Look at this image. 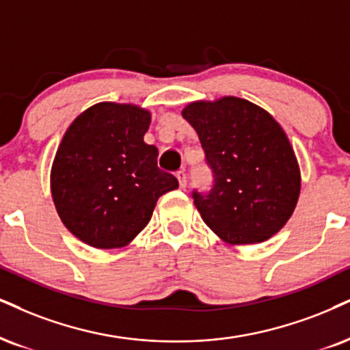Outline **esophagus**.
<instances>
[{
    "instance_id": "1",
    "label": "esophagus",
    "mask_w": 350,
    "mask_h": 350,
    "mask_svg": "<svg viewBox=\"0 0 350 350\" xmlns=\"http://www.w3.org/2000/svg\"><path fill=\"white\" fill-rule=\"evenodd\" d=\"M176 178H178L180 188H187V185H188V176H187V174H185L183 170L176 172Z\"/></svg>"
}]
</instances>
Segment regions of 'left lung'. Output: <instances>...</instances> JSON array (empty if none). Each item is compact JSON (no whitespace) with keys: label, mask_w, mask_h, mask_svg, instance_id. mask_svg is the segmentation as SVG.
Segmentation results:
<instances>
[{"label":"left lung","mask_w":350,"mask_h":350,"mask_svg":"<svg viewBox=\"0 0 350 350\" xmlns=\"http://www.w3.org/2000/svg\"><path fill=\"white\" fill-rule=\"evenodd\" d=\"M182 115L196 129L213 172L209 191L191 193L206 226L232 245L278 234L300 195L299 163L279 123L239 97L193 102Z\"/></svg>","instance_id":"8db88e82"}]
</instances>
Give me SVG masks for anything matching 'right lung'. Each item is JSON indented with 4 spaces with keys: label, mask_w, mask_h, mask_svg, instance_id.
<instances>
[{
    "label": "right lung",
    "mask_w": 350,
    "mask_h": 350,
    "mask_svg": "<svg viewBox=\"0 0 350 350\" xmlns=\"http://www.w3.org/2000/svg\"><path fill=\"white\" fill-rule=\"evenodd\" d=\"M150 113L136 105L102 102L83 111L51 167V196L68 230L94 248L128 245L148 226L155 202L178 188L144 142Z\"/></svg>",
    "instance_id": "add662e5"
}]
</instances>
